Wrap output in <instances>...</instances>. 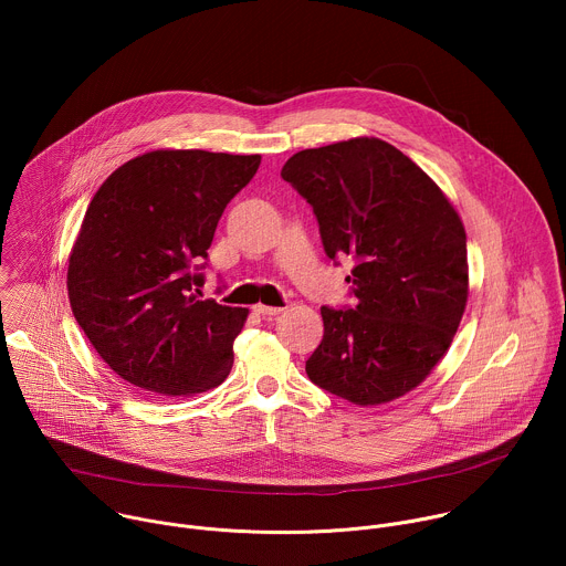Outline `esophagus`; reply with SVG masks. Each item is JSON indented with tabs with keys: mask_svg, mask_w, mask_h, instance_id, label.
Here are the masks:
<instances>
[{
	"mask_svg": "<svg viewBox=\"0 0 566 566\" xmlns=\"http://www.w3.org/2000/svg\"><path fill=\"white\" fill-rule=\"evenodd\" d=\"M282 308L280 306H269V304H255V313L264 315V317H271V315H277Z\"/></svg>",
	"mask_w": 566,
	"mask_h": 566,
	"instance_id": "obj_1",
	"label": "esophagus"
}]
</instances>
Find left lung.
Listing matches in <instances>:
<instances>
[{
  "mask_svg": "<svg viewBox=\"0 0 566 566\" xmlns=\"http://www.w3.org/2000/svg\"><path fill=\"white\" fill-rule=\"evenodd\" d=\"M282 179L313 208L325 253L356 262V308L322 306L308 378L354 406L419 387L459 329L468 251L459 212L394 145L358 136L293 154Z\"/></svg>",
  "mask_w": 566,
  "mask_h": 566,
  "instance_id": "8db88e82",
  "label": "left lung"
}]
</instances>
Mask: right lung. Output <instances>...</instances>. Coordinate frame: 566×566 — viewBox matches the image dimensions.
Segmentation results:
<instances>
[{"label":"right lung","instance_id":"right-lung-1","mask_svg":"<svg viewBox=\"0 0 566 566\" xmlns=\"http://www.w3.org/2000/svg\"><path fill=\"white\" fill-rule=\"evenodd\" d=\"M260 154L145 151L94 195L69 255L73 317L127 382L168 398L226 380L249 308L201 300L195 264Z\"/></svg>","mask_w":566,"mask_h":566}]
</instances>
